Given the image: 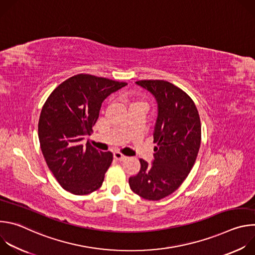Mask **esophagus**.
<instances>
[{"label": "esophagus", "instance_id": "1", "mask_svg": "<svg viewBox=\"0 0 255 255\" xmlns=\"http://www.w3.org/2000/svg\"><path fill=\"white\" fill-rule=\"evenodd\" d=\"M113 155H114V158H115L116 160H119V161H122V160L126 159V156L123 155V154L120 153V152H114Z\"/></svg>", "mask_w": 255, "mask_h": 255}]
</instances>
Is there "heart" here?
<instances>
[{"label": "heart", "mask_w": 255, "mask_h": 255, "mask_svg": "<svg viewBox=\"0 0 255 255\" xmlns=\"http://www.w3.org/2000/svg\"><path fill=\"white\" fill-rule=\"evenodd\" d=\"M137 103H142V102H139V101H134V102H132V103H131V105H133V104H137Z\"/></svg>", "instance_id": "1"}]
</instances>
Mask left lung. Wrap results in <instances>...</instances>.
<instances>
[{
  "instance_id": "obj_1",
  "label": "left lung",
  "mask_w": 255,
  "mask_h": 255,
  "mask_svg": "<svg viewBox=\"0 0 255 255\" xmlns=\"http://www.w3.org/2000/svg\"><path fill=\"white\" fill-rule=\"evenodd\" d=\"M157 102L153 132L154 160H140V170L129 178L131 190L149 201L161 200L183 184L193 168L201 145V121L191 97L176 86L160 80L138 81Z\"/></svg>"
}]
</instances>
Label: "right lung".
<instances>
[{"instance_id":"right-lung-1","label":"right lung","mask_w":255,"mask_h":255,"mask_svg":"<svg viewBox=\"0 0 255 255\" xmlns=\"http://www.w3.org/2000/svg\"><path fill=\"white\" fill-rule=\"evenodd\" d=\"M127 84L80 74L61 83L42 107L38 137L47 166L59 185L74 195L101 188L113 160L112 152L97 150L84 136L91 135L103 101Z\"/></svg>"}]
</instances>
